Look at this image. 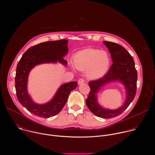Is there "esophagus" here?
Listing matches in <instances>:
<instances>
[{
  "instance_id": "esophagus-1",
  "label": "esophagus",
  "mask_w": 155,
  "mask_h": 155,
  "mask_svg": "<svg viewBox=\"0 0 155 155\" xmlns=\"http://www.w3.org/2000/svg\"><path fill=\"white\" fill-rule=\"evenodd\" d=\"M84 82V80L83 78H80V79H79L78 81V84H83Z\"/></svg>"
}]
</instances>
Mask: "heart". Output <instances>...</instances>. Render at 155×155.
<instances>
[{
  "mask_svg": "<svg viewBox=\"0 0 155 155\" xmlns=\"http://www.w3.org/2000/svg\"><path fill=\"white\" fill-rule=\"evenodd\" d=\"M74 62L77 69H87V76L90 78H98L107 72L110 58L104 51L89 48L78 52L74 57Z\"/></svg>",
  "mask_w": 155,
  "mask_h": 155,
  "instance_id": "heart-1",
  "label": "heart"
}]
</instances>
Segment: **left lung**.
Listing matches in <instances>:
<instances>
[{"label":"left lung","instance_id":"left-lung-1","mask_svg":"<svg viewBox=\"0 0 155 155\" xmlns=\"http://www.w3.org/2000/svg\"><path fill=\"white\" fill-rule=\"evenodd\" d=\"M104 43L108 48L113 63L104 77L88 83L91 91L86 100V104L95 115L104 118H112L121 115L134 100L137 91V72L133 58L123 47L111 41H104ZM115 81H119L125 86L126 101L124 105L118 109H104L98 104L96 94L102 85Z\"/></svg>","mask_w":155,"mask_h":155}]
</instances>
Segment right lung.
Listing matches in <instances>:
<instances>
[{
    "label": "right lung",
    "mask_w": 155,
    "mask_h": 155,
    "mask_svg": "<svg viewBox=\"0 0 155 155\" xmlns=\"http://www.w3.org/2000/svg\"><path fill=\"white\" fill-rule=\"evenodd\" d=\"M68 43V40L65 39L40 43L29 48L18 63L15 77L16 96L20 104L33 115L44 118L57 115L67 102L71 91L78 85L77 81L63 84L51 101L41 105L34 102L28 93V75L34 66L58 61L67 65L68 62L63 58L69 50Z\"/></svg>",
    "instance_id": "1"
}]
</instances>
